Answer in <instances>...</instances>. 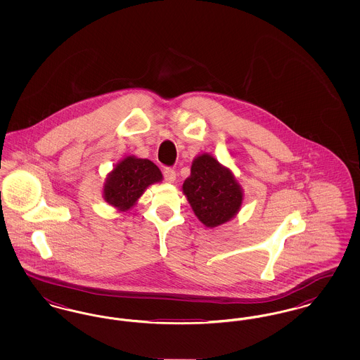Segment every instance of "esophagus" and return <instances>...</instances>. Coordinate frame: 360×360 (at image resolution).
<instances>
[{
	"label": "esophagus",
	"mask_w": 360,
	"mask_h": 360,
	"mask_svg": "<svg viewBox=\"0 0 360 360\" xmlns=\"http://www.w3.org/2000/svg\"><path fill=\"white\" fill-rule=\"evenodd\" d=\"M163 176H165V181L166 182H169V184H174L175 182V179H176V172L174 169H165V172H163Z\"/></svg>",
	"instance_id": "34e87169"
}]
</instances>
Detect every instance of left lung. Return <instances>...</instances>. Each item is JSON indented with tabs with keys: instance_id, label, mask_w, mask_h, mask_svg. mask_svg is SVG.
I'll list each match as a JSON object with an SVG mask.
<instances>
[{
	"instance_id": "8db88e82",
	"label": "left lung",
	"mask_w": 360,
	"mask_h": 360,
	"mask_svg": "<svg viewBox=\"0 0 360 360\" xmlns=\"http://www.w3.org/2000/svg\"><path fill=\"white\" fill-rule=\"evenodd\" d=\"M182 188L198 220L209 228L233 219L243 202V190L232 172L209 154L193 160Z\"/></svg>"
}]
</instances>
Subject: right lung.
Masks as SVG:
<instances>
[{"label":"right lung","mask_w":360,"mask_h":360,"mask_svg":"<svg viewBox=\"0 0 360 360\" xmlns=\"http://www.w3.org/2000/svg\"><path fill=\"white\" fill-rule=\"evenodd\" d=\"M162 172L148 159L127 156L109 172L103 185V198L121 212L131 209L150 185L162 181Z\"/></svg>","instance_id":"right-lung-1"}]
</instances>
